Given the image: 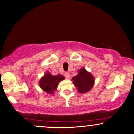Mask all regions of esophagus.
I'll return each instance as SVG.
<instances>
[{"instance_id":"1","label":"esophagus","mask_w":134,"mask_h":134,"mask_svg":"<svg viewBox=\"0 0 134 134\" xmlns=\"http://www.w3.org/2000/svg\"><path fill=\"white\" fill-rule=\"evenodd\" d=\"M64 76H65V77L67 78V79H69V78H70V74H69V73H67V72L65 73V74H64Z\"/></svg>"}]
</instances>
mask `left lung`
Masks as SVG:
<instances>
[{
	"instance_id": "obj_1",
	"label": "left lung",
	"mask_w": 134,
	"mask_h": 134,
	"mask_svg": "<svg viewBox=\"0 0 134 134\" xmlns=\"http://www.w3.org/2000/svg\"><path fill=\"white\" fill-rule=\"evenodd\" d=\"M72 80L78 92L81 94L90 91L94 85V76L83 67L80 69L78 75L73 77Z\"/></svg>"
}]
</instances>
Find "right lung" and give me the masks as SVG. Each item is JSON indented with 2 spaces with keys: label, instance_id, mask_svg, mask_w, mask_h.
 Instances as JSON below:
<instances>
[{
  "label": "right lung",
  "instance_id": "1",
  "mask_svg": "<svg viewBox=\"0 0 134 134\" xmlns=\"http://www.w3.org/2000/svg\"><path fill=\"white\" fill-rule=\"evenodd\" d=\"M64 79L62 75H57L53 76L50 73L46 72L45 75L40 78L39 86L44 91L49 94H53L56 90L59 83Z\"/></svg>",
  "mask_w": 134,
  "mask_h": 134
}]
</instances>
